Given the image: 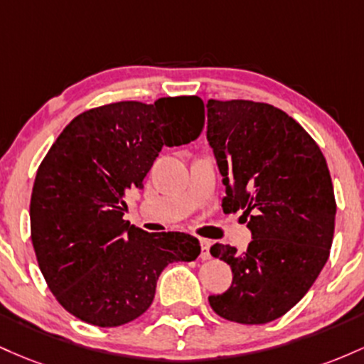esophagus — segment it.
<instances>
[{
    "instance_id": "obj_1",
    "label": "esophagus",
    "mask_w": 364,
    "mask_h": 364,
    "mask_svg": "<svg viewBox=\"0 0 364 364\" xmlns=\"http://www.w3.org/2000/svg\"><path fill=\"white\" fill-rule=\"evenodd\" d=\"M201 242V259H210L211 258V242L208 239H201L199 240Z\"/></svg>"
}]
</instances>
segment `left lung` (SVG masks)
Here are the masks:
<instances>
[{
	"label": "left lung",
	"mask_w": 364,
	"mask_h": 364,
	"mask_svg": "<svg viewBox=\"0 0 364 364\" xmlns=\"http://www.w3.org/2000/svg\"><path fill=\"white\" fill-rule=\"evenodd\" d=\"M208 144L227 196L225 213L242 211L247 251L210 249L230 264L232 285L210 296L218 316L261 325L284 316L318 279L336 228V196L325 156L306 130L275 106L210 100Z\"/></svg>",
	"instance_id": "8db88e82"
}]
</instances>
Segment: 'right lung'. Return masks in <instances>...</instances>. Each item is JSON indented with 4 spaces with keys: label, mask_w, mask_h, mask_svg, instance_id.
<instances>
[{
    "label": "right lung",
    "mask_w": 364,
    "mask_h": 364,
    "mask_svg": "<svg viewBox=\"0 0 364 364\" xmlns=\"http://www.w3.org/2000/svg\"><path fill=\"white\" fill-rule=\"evenodd\" d=\"M203 125L198 96L120 101L80 113L48 151L32 187V246L73 316L103 328L129 323L153 303L165 267L198 258L196 237L148 234L124 211L125 194L141 189L163 146L189 144Z\"/></svg>",
    "instance_id": "obj_1"
}]
</instances>
